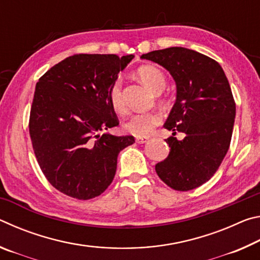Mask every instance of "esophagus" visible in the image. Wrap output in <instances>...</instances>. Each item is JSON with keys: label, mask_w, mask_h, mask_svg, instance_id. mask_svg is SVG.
Listing matches in <instances>:
<instances>
[{"label": "esophagus", "mask_w": 260, "mask_h": 260, "mask_svg": "<svg viewBox=\"0 0 260 260\" xmlns=\"http://www.w3.org/2000/svg\"><path fill=\"white\" fill-rule=\"evenodd\" d=\"M148 141V138H143V136H138V138L135 139V142L139 143V144H142V143H146Z\"/></svg>", "instance_id": "obj_1"}]
</instances>
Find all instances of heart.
<instances>
[{
  "label": "heart",
  "mask_w": 260,
  "mask_h": 260,
  "mask_svg": "<svg viewBox=\"0 0 260 260\" xmlns=\"http://www.w3.org/2000/svg\"><path fill=\"white\" fill-rule=\"evenodd\" d=\"M138 77L141 79L144 85L148 86L155 93H160L166 86V78L159 69L152 65H144L141 67L138 71ZM109 99L114 111L118 113H125L127 105L122 95V83L119 78L116 79L112 83L109 91ZM161 121V114L156 110L150 111L136 112L132 114L131 118L126 121L124 126L127 133L135 136H148L152 133L157 125Z\"/></svg>",
  "instance_id": "1"
}]
</instances>
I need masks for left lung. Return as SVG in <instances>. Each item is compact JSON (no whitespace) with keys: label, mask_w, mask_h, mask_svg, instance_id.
<instances>
[{"label":"left lung","mask_w":260,"mask_h":260,"mask_svg":"<svg viewBox=\"0 0 260 260\" xmlns=\"http://www.w3.org/2000/svg\"><path fill=\"white\" fill-rule=\"evenodd\" d=\"M141 58L161 65L177 83V101L164 127L173 134L165 141L170 153L156 164L162 182L187 191L213 177L230 149L235 101L218 61L182 47L143 54ZM177 131L185 138L179 141Z\"/></svg>","instance_id":"1"}]
</instances>
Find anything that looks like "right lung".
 I'll use <instances>...</instances> for the list:
<instances>
[{
	"label": "right lung",
	"mask_w": 260,
	"mask_h": 260,
	"mask_svg": "<svg viewBox=\"0 0 260 260\" xmlns=\"http://www.w3.org/2000/svg\"><path fill=\"white\" fill-rule=\"evenodd\" d=\"M133 55L78 54L39 79L29 113L38 164L57 190L86 201L100 196L114 178L117 157L133 136L103 133L119 125L109 91Z\"/></svg>",
	"instance_id": "right-lung-1"
}]
</instances>
